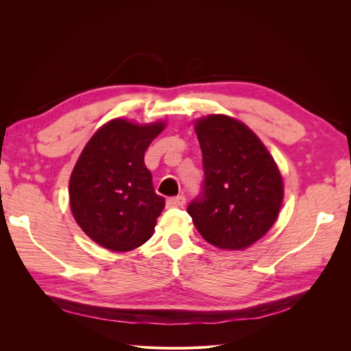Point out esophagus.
Instances as JSON below:
<instances>
[{"mask_svg": "<svg viewBox=\"0 0 351 351\" xmlns=\"http://www.w3.org/2000/svg\"><path fill=\"white\" fill-rule=\"evenodd\" d=\"M186 204V197L183 195L176 196V197H168L167 199V205L169 208H183Z\"/></svg>", "mask_w": 351, "mask_h": 351, "instance_id": "34e87169", "label": "esophagus"}]
</instances>
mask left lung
Returning <instances> with one entry per match:
<instances>
[{
	"mask_svg": "<svg viewBox=\"0 0 351 351\" xmlns=\"http://www.w3.org/2000/svg\"><path fill=\"white\" fill-rule=\"evenodd\" d=\"M204 159L202 193L187 206L193 224L219 249L243 250L267 234L284 199L280 169L249 127L210 114L195 123Z\"/></svg>",
	"mask_w": 351,
	"mask_h": 351,
	"instance_id": "left-lung-1",
	"label": "left lung"
}]
</instances>
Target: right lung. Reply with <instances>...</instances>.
Segmentation results:
<instances>
[{
  "label": "right lung",
  "mask_w": 351,
  "mask_h": 351,
  "mask_svg": "<svg viewBox=\"0 0 351 351\" xmlns=\"http://www.w3.org/2000/svg\"><path fill=\"white\" fill-rule=\"evenodd\" d=\"M165 124L115 119L82 151L69 184L70 209L79 227L99 246L129 252L154 234L165 206L155 193L145 152Z\"/></svg>",
  "instance_id": "1"
}]
</instances>
